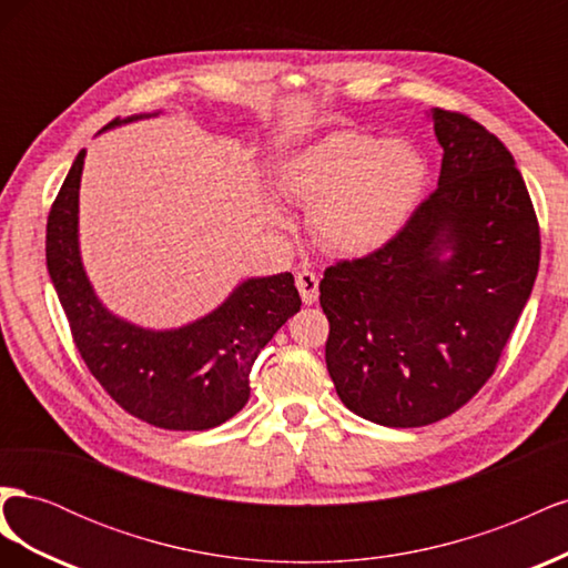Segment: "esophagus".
Listing matches in <instances>:
<instances>
[{
    "instance_id": "obj_1",
    "label": "esophagus",
    "mask_w": 568,
    "mask_h": 568,
    "mask_svg": "<svg viewBox=\"0 0 568 568\" xmlns=\"http://www.w3.org/2000/svg\"><path fill=\"white\" fill-rule=\"evenodd\" d=\"M296 286L301 291V298H303L305 305H313L317 301V296H320V280H317L315 272L301 270L296 274Z\"/></svg>"
}]
</instances>
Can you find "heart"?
Masks as SVG:
<instances>
[{
    "mask_svg": "<svg viewBox=\"0 0 568 568\" xmlns=\"http://www.w3.org/2000/svg\"><path fill=\"white\" fill-rule=\"evenodd\" d=\"M424 184L426 163L415 146L348 130L322 136L280 168L284 196L311 205L315 242L341 255L384 246L417 209ZM267 217L286 227L277 205H267Z\"/></svg>",
    "mask_w": 568,
    "mask_h": 568,
    "instance_id": "heart-1",
    "label": "heart"
}]
</instances>
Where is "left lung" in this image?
Segmentation results:
<instances>
[{"instance_id":"left-lung-1","label":"left lung","mask_w":568,"mask_h":568,"mask_svg":"<svg viewBox=\"0 0 568 568\" xmlns=\"http://www.w3.org/2000/svg\"><path fill=\"white\" fill-rule=\"evenodd\" d=\"M436 192L388 244L326 267V369L341 403L382 426H426L495 372L536 282L540 230L507 146L432 109Z\"/></svg>"}]
</instances>
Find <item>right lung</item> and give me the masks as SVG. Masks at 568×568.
<instances>
[{
  "instance_id": "add662e5",
  "label": "right lung",
  "mask_w": 568,
  "mask_h": 568,
  "mask_svg": "<svg viewBox=\"0 0 568 568\" xmlns=\"http://www.w3.org/2000/svg\"><path fill=\"white\" fill-rule=\"evenodd\" d=\"M159 113L115 118L104 130ZM101 130V132H104ZM84 149L47 220V270L94 379L132 417L170 432H205L248 403V374L267 341L301 311L294 274L248 277L213 313L178 329H146L99 301L80 257Z\"/></svg>"
}]
</instances>
